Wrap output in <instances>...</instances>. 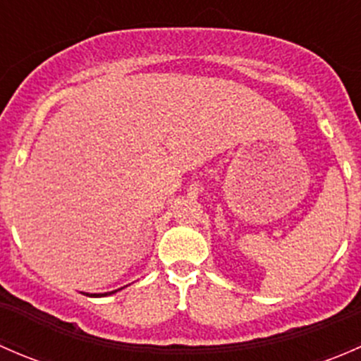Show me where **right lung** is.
I'll return each mask as SVG.
<instances>
[{"label": "right lung", "instance_id": "right-lung-1", "mask_svg": "<svg viewBox=\"0 0 361 361\" xmlns=\"http://www.w3.org/2000/svg\"><path fill=\"white\" fill-rule=\"evenodd\" d=\"M120 290H122V288H120ZM115 292H116V290H115ZM115 292H108V293H104L103 297H106V295H111V293H115ZM90 297H101V295H97V293H92V295H90Z\"/></svg>", "mask_w": 361, "mask_h": 361}]
</instances>
